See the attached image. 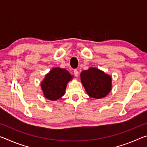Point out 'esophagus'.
Wrapping results in <instances>:
<instances>
[{"mask_svg": "<svg viewBox=\"0 0 147 147\" xmlns=\"http://www.w3.org/2000/svg\"><path fill=\"white\" fill-rule=\"evenodd\" d=\"M73 72H74V75H75V76L78 77V74H79V72H78V71L77 70V69H74Z\"/></svg>", "mask_w": 147, "mask_h": 147, "instance_id": "esophagus-1", "label": "esophagus"}]
</instances>
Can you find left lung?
Returning <instances> with one entry per match:
<instances>
[{
	"label": "left lung",
	"instance_id": "1",
	"mask_svg": "<svg viewBox=\"0 0 147 147\" xmlns=\"http://www.w3.org/2000/svg\"><path fill=\"white\" fill-rule=\"evenodd\" d=\"M81 81L87 93L92 98L106 96L111 89V78L103 71L92 67L80 74Z\"/></svg>",
	"mask_w": 147,
	"mask_h": 147
}]
</instances>
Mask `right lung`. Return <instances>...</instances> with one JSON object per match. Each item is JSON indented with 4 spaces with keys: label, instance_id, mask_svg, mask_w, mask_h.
<instances>
[{
    "label": "right lung",
    "instance_id": "1",
    "mask_svg": "<svg viewBox=\"0 0 147 147\" xmlns=\"http://www.w3.org/2000/svg\"><path fill=\"white\" fill-rule=\"evenodd\" d=\"M71 74L65 69L54 68L45 76L41 82V89L47 99L56 100L65 93L68 82L73 78Z\"/></svg>",
    "mask_w": 147,
    "mask_h": 147
}]
</instances>
